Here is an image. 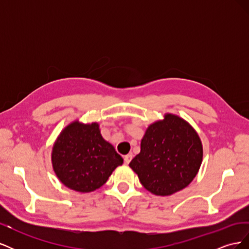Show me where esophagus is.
I'll return each mask as SVG.
<instances>
[{
  "label": "esophagus",
  "mask_w": 249,
  "mask_h": 249,
  "mask_svg": "<svg viewBox=\"0 0 249 249\" xmlns=\"http://www.w3.org/2000/svg\"><path fill=\"white\" fill-rule=\"evenodd\" d=\"M132 158H133V155H132V154H127V155H125V156L124 157V163H125V164H129V163L131 162V160H132Z\"/></svg>",
  "instance_id": "obj_1"
}]
</instances>
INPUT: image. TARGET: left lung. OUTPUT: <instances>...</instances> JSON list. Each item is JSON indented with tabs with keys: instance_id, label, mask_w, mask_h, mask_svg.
<instances>
[{
	"instance_id": "obj_1",
	"label": "left lung",
	"mask_w": 249,
	"mask_h": 249,
	"mask_svg": "<svg viewBox=\"0 0 249 249\" xmlns=\"http://www.w3.org/2000/svg\"><path fill=\"white\" fill-rule=\"evenodd\" d=\"M202 161L197 133L175 114L150 124L141 140L140 153L130 163L140 183L155 195L167 196L189 185Z\"/></svg>"
}]
</instances>
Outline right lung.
I'll list each match as a JSON object with an SVG mask.
<instances>
[{
	"instance_id": "obj_1",
	"label": "right lung",
	"mask_w": 249,
	"mask_h": 249,
	"mask_svg": "<svg viewBox=\"0 0 249 249\" xmlns=\"http://www.w3.org/2000/svg\"><path fill=\"white\" fill-rule=\"evenodd\" d=\"M123 163L115 148L102 137L96 123L84 124L76 120L70 124L52 150L57 178L67 188L83 193L99 189Z\"/></svg>"
}]
</instances>
